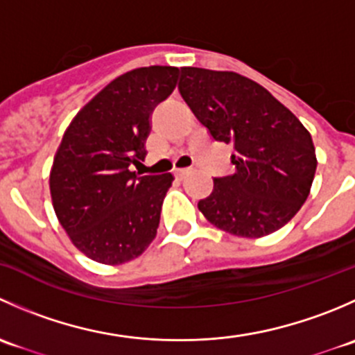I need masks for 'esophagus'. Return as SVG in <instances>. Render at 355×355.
<instances>
[{
	"label": "esophagus",
	"instance_id": "esophagus-1",
	"mask_svg": "<svg viewBox=\"0 0 355 355\" xmlns=\"http://www.w3.org/2000/svg\"><path fill=\"white\" fill-rule=\"evenodd\" d=\"M187 175H189V170H175V177L180 178V180L187 177Z\"/></svg>",
	"mask_w": 355,
	"mask_h": 355
}]
</instances>
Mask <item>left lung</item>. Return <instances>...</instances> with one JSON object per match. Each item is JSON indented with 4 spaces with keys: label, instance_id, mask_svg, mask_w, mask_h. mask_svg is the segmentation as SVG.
<instances>
[{
    "label": "left lung",
    "instance_id": "left-lung-1",
    "mask_svg": "<svg viewBox=\"0 0 355 355\" xmlns=\"http://www.w3.org/2000/svg\"><path fill=\"white\" fill-rule=\"evenodd\" d=\"M178 91L218 142L232 144L235 171L214 178L198 207L237 237L280 230L309 196L316 173L311 134L263 85L235 71L180 68Z\"/></svg>",
    "mask_w": 355,
    "mask_h": 355
}]
</instances>
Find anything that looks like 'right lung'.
<instances>
[{"label":"right lung","mask_w":355,"mask_h":355,"mask_svg":"<svg viewBox=\"0 0 355 355\" xmlns=\"http://www.w3.org/2000/svg\"><path fill=\"white\" fill-rule=\"evenodd\" d=\"M178 68L144 67L110 82L73 118L53 161L49 189L60 223L103 264L141 256L159 227L173 175L130 171L146 157L149 116L173 92Z\"/></svg>","instance_id":"1"}]
</instances>
